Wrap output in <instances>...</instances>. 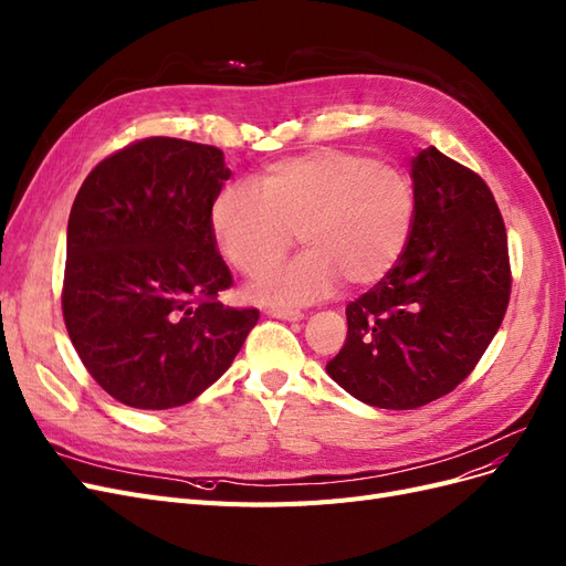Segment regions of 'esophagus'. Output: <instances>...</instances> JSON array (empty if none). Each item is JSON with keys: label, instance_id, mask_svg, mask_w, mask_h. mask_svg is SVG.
Returning a JSON list of instances; mask_svg holds the SVG:
<instances>
[{"label": "esophagus", "instance_id": "obj_1", "mask_svg": "<svg viewBox=\"0 0 566 566\" xmlns=\"http://www.w3.org/2000/svg\"><path fill=\"white\" fill-rule=\"evenodd\" d=\"M268 315L277 317V319H286V322H298L303 317L301 310H291V307H270Z\"/></svg>", "mask_w": 566, "mask_h": 566}]
</instances>
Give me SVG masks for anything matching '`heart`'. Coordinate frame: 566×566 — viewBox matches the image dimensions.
Here are the masks:
<instances>
[{
	"instance_id": "b5f03b06",
	"label": "heart",
	"mask_w": 566,
	"mask_h": 566,
	"mask_svg": "<svg viewBox=\"0 0 566 566\" xmlns=\"http://www.w3.org/2000/svg\"><path fill=\"white\" fill-rule=\"evenodd\" d=\"M416 223V190L397 167L359 153L322 148L268 167L256 186L216 192L209 226L223 256L259 275L293 245L308 249L251 284L270 305H305L340 284L380 282L402 259Z\"/></svg>"
}]
</instances>
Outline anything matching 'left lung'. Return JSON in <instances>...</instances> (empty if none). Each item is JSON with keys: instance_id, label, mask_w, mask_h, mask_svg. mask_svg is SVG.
Here are the masks:
<instances>
[{"instance_id": "8db88e82", "label": "left lung", "mask_w": 566, "mask_h": 566, "mask_svg": "<svg viewBox=\"0 0 566 566\" xmlns=\"http://www.w3.org/2000/svg\"><path fill=\"white\" fill-rule=\"evenodd\" d=\"M416 223L402 259L345 307L348 338L326 361L378 409H416L470 376L510 301L503 216L484 180L437 148L411 159Z\"/></svg>"}]
</instances>
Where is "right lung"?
I'll use <instances>...</instances> for the list:
<instances>
[{"instance_id":"obj_1","label":"right lung","mask_w":566,"mask_h":566,"mask_svg":"<svg viewBox=\"0 0 566 566\" xmlns=\"http://www.w3.org/2000/svg\"><path fill=\"white\" fill-rule=\"evenodd\" d=\"M230 178L213 145L153 136L96 164L67 221L63 319L98 386L174 409L221 378L259 322L218 301L232 275L209 209Z\"/></svg>"}]
</instances>
